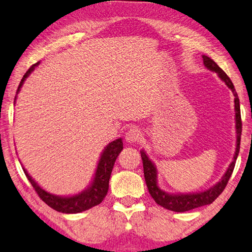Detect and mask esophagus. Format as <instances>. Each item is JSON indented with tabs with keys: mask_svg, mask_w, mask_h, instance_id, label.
Masks as SVG:
<instances>
[{
	"mask_svg": "<svg viewBox=\"0 0 252 252\" xmlns=\"http://www.w3.org/2000/svg\"><path fill=\"white\" fill-rule=\"evenodd\" d=\"M125 139L128 143H136L139 142L142 139V131L138 129L137 127H131L128 130H127Z\"/></svg>",
	"mask_w": 252,
	"mask_h": 252,
	"instance_id": "esophagus-1",
	"label": "esophagus"
}]
</instances>
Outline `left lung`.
I'll use <instances>...</instances> for the list:
<instances>
[{
	"instance_id": "left-lung-1",
	"label": "left lung",
	"mask_w": 252,
	"mask_h": 252,
	"mask_svg": "<svg viewBox=\"0 0 252 252\" xmlns=\"http://www.w3.org/2000/svg\"><path fill=\"white\" fill-rule=\"evenodd\" d=\"M203 63L205 67L211 71L218 73V76L221 78V80L225 82V85L231 89L234 96V110H236V129H237V148L236 153L233 156L232 163L226 170L225 174L222 177L220 182H218L212 188H210L207 191L199 192V193H189V194H170L163 189H160L158 184V171L154 163L148 158V156L144 151H141V156L143 160V168H144V176H145V182L147 185L148 192L153 197L154 201L160 207L175 212H185L189 210L203 207V205L211 204L212 202L219 196L228 184L230 176L232 174L234 165H236V159L238 158L239 151H240V139H241V131H242V123H241V114H240V102H239L238 94L234 89V86L230 78L226 76V73L214 61L207 56H203Z\"/></svg>"
}]
</instances>
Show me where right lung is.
I'll use <instances>...</instances> for the list:
<instances>
[{"label":"right lung","instance_id":"obj_1","mask_svg":"<svg viewBox=\"0 0 252 252\" xmlns=\"http://www.w3.org/2000/svg\"><path fill=\"white\" fill-rule=\"evenodd\" d=\"M39 63H36L29 68L26 75L23 76L21 82H20L18 90H16V94H18L20 92V89H21L24 80L30 76V73L34 70V68ZM122 150V138H118L116 141L109 143L108 145L105 147V150L100 156V159H99L93 183L90 184V187L88 189H86L85 191H82L79 194L72 196H58L51 194V193H48L47 191H44L42 188L39 187L38 183L29 175V173L26 170H24V167L23 171L24 174L28 177V180L30 181V183L32 184L33 189H35V192L38 193L40 199L42 200L45 204H48L49 207L56 210L58 212L79 213L82 211H86V210L92 209L94 205H98L105 199L107 192H108L109 179L111 171H113L115 160H116L117 156L121 153Z\"/></svg>","mask_w":252,"mask_h":252}]
</instances>
